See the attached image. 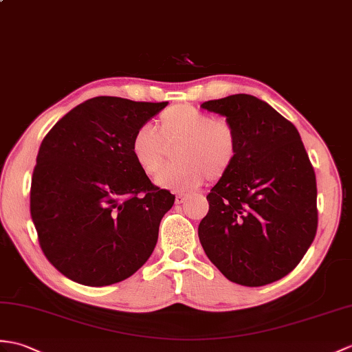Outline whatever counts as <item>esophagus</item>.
<instances>
[{
  "instance_id": "34e87169",
  "label": "esophagus",
  "mask_w": 352,
  "mask_h": 352,
  "mask_svg": "<svg viewBox=\"0 0 352 352\" xmlns=\"http://www.w3.org/2000/svg\"><path fill=\"white\" fill-rule=\"evenodd\" d=\"M187 198H189V196H187V195H184V193H178V195L175 196V204H178V206H179V204H184Z\"/></svg>"
}]
</instances>
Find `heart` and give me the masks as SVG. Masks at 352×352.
Wrapping results in <instances>:
<instances>
[{
	"mask_svg": "<svg viewBox=\"0 0 352 352\" xmlns=\"http://www.w3.org/2000/svg\"><path fill=\"white\" fill-rule=\"evenodd\" d=\"M175 145L174 165L157 177L163 189L189 192L204 179L217 182L232 168L239 153L234 127L192 104H175L159 117V130L151 124L139 126L130 139V153L139 169L156 175L168 159V146Z\"/></svg>",
	"mask_w": 352,
	"mask_h": 352,
	"instance_id": "b5f03b06",
	"label": "heart"
}]
</instances>
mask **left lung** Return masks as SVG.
Instances as JSON below:
<instances>
[{"instance_id":"obj_1","label":"left lung","mask_w":352,"mask_h":352,"mask_svg":"<svg viewBox=\"0 0 352 352\" xmlns=\"http://www.w3.org/2000/svg\"><path fill=\"white\" fill-rule=\"evenodd\" d=\"M234 127L239 153L207 195L198 228L208 259L226 279L263 287L303 259L318 228L316 178L296 126L250 94L208 100Z\"/></svg>"}]
</instances>
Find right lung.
<instances>
[{
  "label": "right lung",
  "mask_w": 352,
  "mask_h": 352,
  "mask_svg": "<svg viewBox=\"0 0 352 352\" xmlns=\"http://www.w3.org/2000/svg\"><path fill=\"white\" fill-rule=\"evenodd\" d=\"M166 104L94 97L65 113L42 141L31 219L45 256L70 280L87 287L121 282L156 248L160 220L175 196L139 169L130 139Z\"/></svg>",
  "instance_id": "right-lung-1"
}]
</instances>
